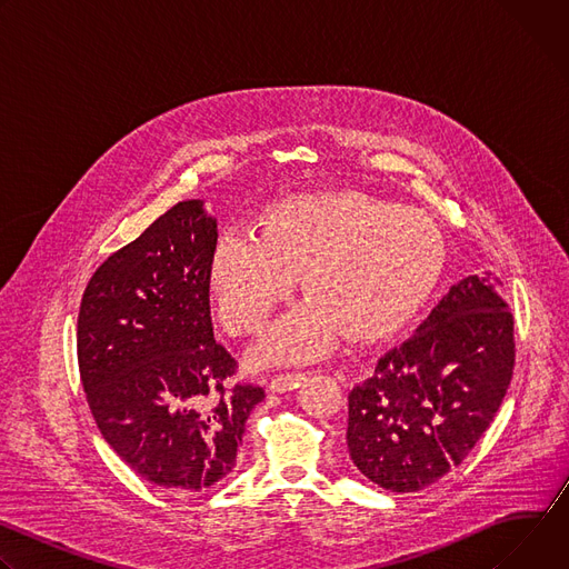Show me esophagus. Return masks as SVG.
<instances>
[{
    "instance_id": "34e87169",
    "label": "esophagus",
    "mask_w": 569,
    "mask_h": 569,
    "mask_svg": "<svg viewBox=\"0 0 569 569\" xmlns=\"http://www.w3.org/2000/svg\"><path fill=\"white\" fill-rule=\"evenodd\" d=\"M301 380H303V373H299V371L277 373V376H272V380H270V389H272V391H279V393L292 391V389H297V387L301 385Z\"/></svg>"
}]
</instances>
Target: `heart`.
I'll return each mask as SVG.
<instances>
[{
  "instance_id": "obj_1",
  "label": "heart",
  "mask_w": 569,
  "mask_h": 569,
  "mask_svg": "<svg viewBox=\"0 0 569 569\" xmlns=\"http://www.w3.org/2000/svg\"><path fill=\"white\" fill-rule=\"evenodd\" d=\"M443 236L417 209L358 191L299 196L252 227L227 229L213 248L209 290L231 333H254L292 295L312 301L283 315L254 347L259 362L321 356L340 331L376 340L408 319L443 268Z\"/></svg>"
}]
</instances>
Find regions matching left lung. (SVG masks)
<instances>
[{"instance_id":"8db88e82","label":"left lung","mask_w":569,"mask_h":569,"mask_svg":"<svg viewBox=\"0 0 569 569\" xmlns=\"http://www.w3.org/2000/svg\"><path fill=\"white\" fill-rule=\"evenodd\" d=\"M513 365V315L502 281L486 274L455 283L417 333L351 389L353 463L387 491L426 489L489 430Z\"/></svg>"}]
</instances>
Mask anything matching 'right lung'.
I'll return each mask as SVG.
<instances>
[{"label": "right lung", "mask_w": 569, "mask_h": 569, "mask_svg": "<svg viewBox=\"0 0 569 569\" xmlns=\"http://www.w3.org/2000/svg\"><path fill=\"white\" fill-rule=\"evenodd\" d=\"M216 218L202 200L159 216L92 274L78 312V371L112 450L146 481L204 491L227 477L263 387L233 385L213 340Z\"/></svg>", "instance_id": "add662e5"}]
</instances>
